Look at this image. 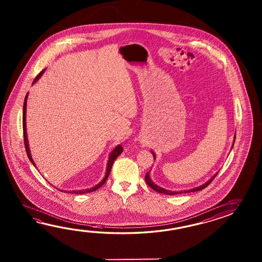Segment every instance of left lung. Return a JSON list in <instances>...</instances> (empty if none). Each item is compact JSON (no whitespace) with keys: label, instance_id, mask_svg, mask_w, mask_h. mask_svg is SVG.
<instances>
[{"label":"left lung","instance_id":"1","mask_svg":"<svg viewBox=\"0 0 262 262\" xmlns=\"http://www.w3.org/2000/svg\"><path fill=\"white\" fill-rule=\"evenodd\" d=\"M235 139L236 138H234V141H235ZM233 147V146H232ZM151 154H152V156H154V158L156 159V156H155V152H152L151 151ZM218 173H216L213 177H212L210 181H208L206 184H202L201 186L200 187H195V188H193V189L190 190H185V191H180V192H172V191H169V190L164 189V188H162L160 186H158V185H156L150 178V175H149V172L146 173V175H145V181H146V183L147 184L150 186V188H152V189L156 191V192H158V193H163V194H166V195H176V194H182V193H188V192H195V191H200V190L204 189L205 187H207L209 184H211L212 182V180L216 177V175H217Z\"/></svg>","mask_w":262,"mask_h":262}]
</instances>
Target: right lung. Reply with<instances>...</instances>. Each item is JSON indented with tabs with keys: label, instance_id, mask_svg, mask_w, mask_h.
Segmentation results:
<instances>
[{
	"label": "right lung",
	"instance_id": "obj_1",
	"mask_svg": "<svg viewBox=\"0 0 262 262\" xmlns=\"http://www.w3.org/2000/svg\"><path fill=\"white\" fill-rule=\"evenodd\" d=\"M42 74H43V71L42 72H40L37 76H36V78H34V83L35 81H37V79L42 76ZM27 97H28V94L26 95L25 96V99H24V104H23V138H24V145H25V149H26V152H27V156H28L29 159H30V161L32 162L33 164H34V166H35V164H34V160H33V158H32V156H31V154H30V149H29V145H28V139H27V133H26V103H27ZM123 152V147L121 146V145H118L117 147L114 149V150H112V154L110 155V158H108V161H107V166H106V175H105V178L103 179L102 181H101L100 183L98 184H96L95 186H94L93 188H90V189H85V190H78V191H71V193L73 194H84V193H90V192H93V191H95V190L98 189L99 187H101L103 184L106 183V179L108 177V175H110V173H111V170H112V165H113V163H114V160L117 158L118 156H120L121 154ZM69 193V192H68Z\"/></svg>",
	"mask_w": 262,
	"mask_h": 262
}]
</instances>
